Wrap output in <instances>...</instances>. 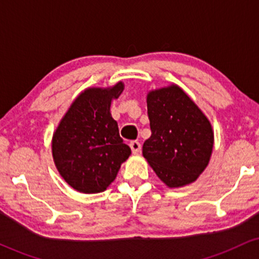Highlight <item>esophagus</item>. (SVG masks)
<instances>
[{"label": "esophagus", "instance_id": "esophagus-1", "mask_svg": "<svg viewBox=\"0 0 259 259\" xmlns=\"http://www.w3.org/2000/svg\"><path fill=\"white\" fill-rule=\"evenodd\" d=\"M129 146L132 148L133 153H139L141 151V144L139 141H132L129 144Z\"/></svg>", "mask_w": 259, "mask_h": 259}]
</instances>
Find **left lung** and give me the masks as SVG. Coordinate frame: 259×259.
<instances>
[{"instance_id": "left-lung-1", "label": "left lung", "mask_w": 259, "mask_h": 259, "mask_svg": "<svg viewBox=\"0 0 259 259\" xmlns=\"http://www.w3.org/2000/svg\"><path fill=\"white\" fill-rule=\"evenodd\" d=\"M151 138L142 154L168 187L194 183L206 169L213 151L212 125L178 85L147 95Z\"/></svg>"}]
</instances>
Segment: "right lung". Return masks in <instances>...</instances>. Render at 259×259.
<instances>
[{
	"label": "right lung",
	"instance_id": "right-lung-1",
	"mask_svg": "<svg viewBox=\"0 0 259 259\" xmlns=\"http://www.w3.org/2000/svg\"><path fill=\"white\" fill-rule=\"evenodd\" d=\"M124 90L86 89L76 97L52 138V156L62 178L76 191L102 192L111 185L132 150L119 136L111 102Z\"/></svg>",
	"mask_w": 259,
	"mask_h": 259
}]
</instances>
